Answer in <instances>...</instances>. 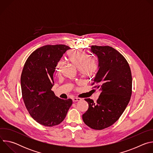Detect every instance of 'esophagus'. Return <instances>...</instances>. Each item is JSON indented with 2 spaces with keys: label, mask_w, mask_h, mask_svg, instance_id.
<instances>
[{
  "label": "esophagus",
  "mask_w": 153,
  "mask_h": 153,
  "mask_svg": "<svg viewBox=\"0 0 153 153\" xmlns=\"http://www.w3.org/2000/svg\"><path fill=\"white\" fill-rule=\"evenodd\" d=\"M82 100V99H81L80 98H79V97H74V98L73 99V101L74 102H78V101H80V100Z\"/></svg>",
  "instance_id": "1"
}]
</instances>
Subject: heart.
Here are the masks:
<instances>
[{
  "mask_svg": "<svg viewBox=\"0 0 153 153\" xmlns=\"http://www.w3.org/2000/svg\"><path fill=\"white\" fill-rule=\"evenodd\" d=\"M68 60L79 69L81 74L85 77H90L97 72L99 65L97 62L92 58H89L88 54L83 51L71 50L68 53ZM63 63L58 62L57 65V72L60 74Z\"/></svg>",
  "mask_w": 153,
  "mask_h": 153,
  "instance_id": "1",
  "label": "heart"
}]
</instances>
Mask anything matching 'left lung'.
Here are the masks:
<instances>
[{
  "instance_id": "left-lung-1",
  "label": "left lung",
  "mask_w": 153,
  "mask_h": 153,
  "mask_svg": "<svg viewBox=\"0 0 153 153\" xmlns=\"http://www.w3.org/2000/svg\"><path fill=\"white\" fill-rule=\"evenodd\" d=\"M91 51L99 68L91 85L101 93L96 102L85 99L89 106L82 119L91 128L101 130L113 125L125 111L132 94V76L128 62L114 48L93 45Z\"/></svg>"
}]
</instances>
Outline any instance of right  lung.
<instances>
[{"label": "right lung", "instance_id": "obj_1", "mask_svg": "<svg viewBox=\"0 0 153 153\" xmlns=\"http://www.w3.org/2000/svg\"><path fill=\"white\" fill-rule=\"evenodd\" d=\"M65 45H45L37 48L28 57L22 72V95L30 116L46 126L60 124L73 103L63 100L51 90L53 74L58 62L68 50Z\"/></svg>", "mask_w": 153, "mask_h": 153}]
</instances>
